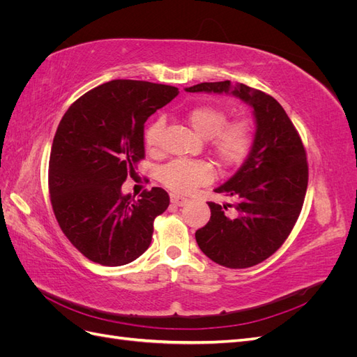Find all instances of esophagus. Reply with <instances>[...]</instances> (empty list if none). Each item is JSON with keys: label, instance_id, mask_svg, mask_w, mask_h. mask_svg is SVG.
Here are the masks:
<instances>
[{"label": "esophagus", "instance_id": "1", "mask_svg": "<svg viewBox=\"0 0 357 357\" xmlns=\"http://www.w3.org/2000/svg\"><path fill=\"white\" fill-rule=\"evenodd\" d=\"M169 199H171L172 204L177 205V207H183V205L188 204V198H183V197H180V195H176V193H171Z\"/></svg>", "mask_w": 357, "mask_h": 357}]
</instances>
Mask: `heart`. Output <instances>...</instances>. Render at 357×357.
I'll return each mask as SVG.
<instances>
[{"mask_svg": "<svg viewBox=\"0 0 357 357\" xmlns=\"http://www.w3.org/2000/svg\"><path fill=\"white\" fill-rule=\"evenodd\" d=\"M186 121L198 137L208 138V149L222 168L241 164L253 144V128L245 119L228 122V113L214 104H199L186 113ZM164 121L152 122L144 134L150 153L160 149ZM164 185L177 193H188L213 178V167L205 160H172L159 171Z\"/></svg>", "mask_w": 357, "mask_h": 357, "instance_id": "heart-1", "label": "heart"}]
</instances>
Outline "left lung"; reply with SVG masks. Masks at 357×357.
I'll use <instances>...</instances> for the list:
<instances>
[{
  "mask_svg": "<svg viewBox=\"0 0 357 357\" xmlns=\"http://www.w3.org/2000/svg\"><path fill=\"white\" fill-rule=\"evenodd\" d=\"M186 92L231 93L253 109L256 134L250 153L225 185L214 189L235 202H208L211 218L195 238L215 264L232 269L255 266L282 247L299 218L308 186L305 147L271 95L243 83L232 86L229 80L199 83Z\"/></svg>",
  "mask_w": 357,
  "mask_h": 357,
  "instance_id": "left-lung-1",
  "label": "left lung"
}]
</instances>
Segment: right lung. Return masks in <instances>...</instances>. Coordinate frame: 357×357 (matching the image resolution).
I'll use <instances>...</instances> for the list:
<instances>
[{
    "label": "right lung",
    "mask_w": 357,
    "mask_h": 357,
    "mask_svg": "<svg viewBox=\"0 0 357 357\" xmlns=\"http://www.w3.org/2000/svg\"><path fill=\"white\" fill-rule=\"evenodd\" d=\"M178 95L174 86L112 80L74 101L56 129L49 193L70 243L89 261L121 266L152 243L153 222L169 205L162 188L139 199L122 185L144 159V123Z\"/></svg>",
    "instance_id": "right-lung-1"
}]
</instances>
